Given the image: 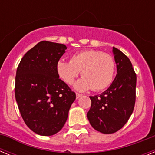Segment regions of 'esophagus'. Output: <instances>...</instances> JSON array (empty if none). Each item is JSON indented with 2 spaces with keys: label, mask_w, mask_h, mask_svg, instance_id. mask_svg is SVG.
Here are the masks:
<instances>
[{
  "label": "esophagus",
  "mask_w": 155,
  "mask_h": 155,
  "mask_svg": "<svg viewBox=\"0 0 155 155\" xmlns=\"http://www.w3.org/2000/svg\"><path fill=\"white\" fill-rule=\"evenodd\" d=\"M82 96V94H80V93H76V98L78 99V98H79L80 97Z\"/></svg>",
  "instance_id": "34e87169"
}]
</instances>
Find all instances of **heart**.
Returning a JSON list of instances; mask_svg holds the SVG:
<instances>
[{"label":"heart","mask_w":155,"mask_h":155,"mask_svg":"<svg viewBox=\"0 0 155 155\" xmlns=\"http://www.w3.org/2000/svg\"><path fill=\"white\" fill-rule=\"evenodd\" d=\"M116 64L113 57L98 50H84L71 56V61H60L57 70L59 77L68 84H73L81 71L82 78L75 89L102 91L113 83Z\"/></svg>","instance_id":"b5f03b06"}]
</instances>
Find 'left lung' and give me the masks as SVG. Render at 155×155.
Here are the masks:
<instances>
[{
  "label": "left lung",
  "mask_w": 155,
  "mask_h": 155,
  "mask_svg": "<svg viewBox=\"0 0 155 155\" xmlns=\"http://www.w3.org/2000/svg\"><path fill=\"white\" fill-rule=\"evenodd\" d=\"M117 74L112 84L100 95L90 96L87 116L91 127L102 134L116 133L130 117L136 100L137 75L130 59L113 48Z\"/></svg>",
  "instance_id": "1"
}]
</instances>
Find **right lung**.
<instances>
[{"label":"right lung","instance_id":"right-lung-1","mask_svg":"<svg viewBox=\"0 0 155 155\" xmlns=\"http://www.w3.org/2000/svg\"><path fill=\"white\" fill-rule=\"evenodd\" d=\"M67 46L42 41L28 50L17 68L15 94L27 127L42 136L61 130L76 98L59 78L57 65Z\"/></svg>","mask_w":155,"mask_h":155}]
</instances>
